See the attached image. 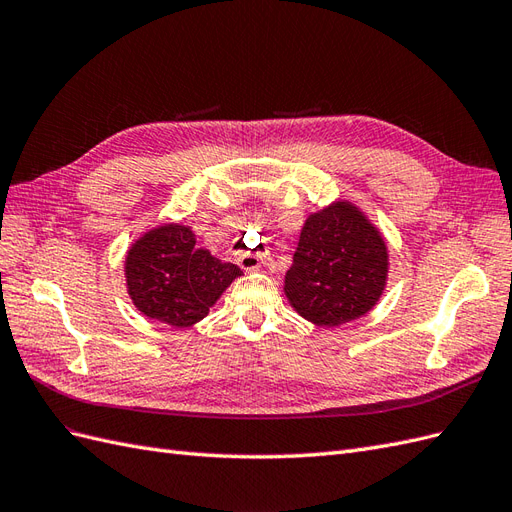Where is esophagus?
I'll list each match as a JSON object with an SVG mask.
<instances>
[{"label": "esophagus", "instance_id": "obj_1", "mask_svg": "<svg viewBox=\"0 0 512 512\" xmlns=\"http://www.w3.org/2000/svg\"><path fill=\"white\" fill-rule=\"evenodd\" d=\"M238 266L246 272H253V270H259L261 266V257L259 255H253V253H240L238 255Z\"/></svg>", "mask_w": 512, "mask_h": 512}]
</instances>
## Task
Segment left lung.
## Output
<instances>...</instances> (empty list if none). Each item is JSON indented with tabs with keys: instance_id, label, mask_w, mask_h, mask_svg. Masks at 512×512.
I'll return each mask as SVG.
<instances>
[{
	"instance_id": "obj_1",
	"label": "left lung",
	"mask_w": 512,
	"mask_h": 512,
	"mask_svg": "<svg viewBox=\"0 0 512 512\" xmlns=\"http://www.w3.org/2000/svg\"><path fill=\"white\" fill-rule=\"evenodd\" d=\"M386 240L356 203L339 199L304 221L285 296L300 317L337 328L367 315L388 281Z\"/></svg>"
}]
</instances>
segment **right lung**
<instances>
[{
    "mask_svg": "<svg viewBox=\"0 0 512 512\" xmlns=\"http://www.w3.org/2000/svg\"><path fill=\"white\" fill-rule=\"evenodd\" d=\"M188 225L165 223L130 244L124 276L137 311L171 328H188L210 313L223 291L242 276L229 261L195 244Z\"/></svg>",
    "mask_w": 512,
    "mask_h": 512,
    "instance_id": "obj_1",
    "label": "right lung"
}]
</instances>
